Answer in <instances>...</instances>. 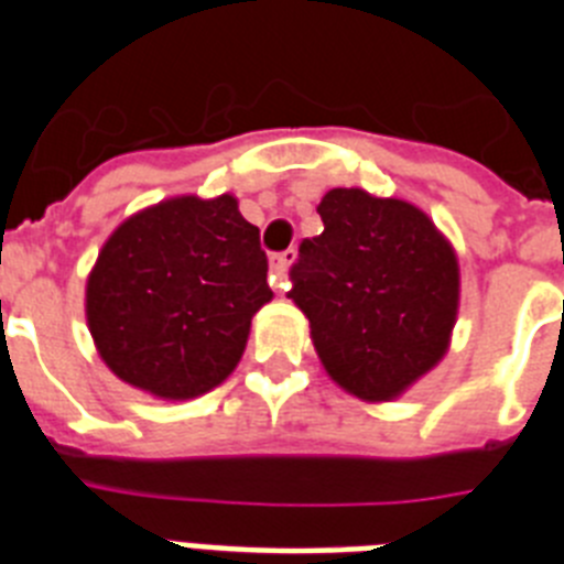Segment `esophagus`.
Listing matches in <instances>:
<instances>
[{
	"mask_svg": "<svg viewBox=\"0 0 564 564\" xmlns=\"http://www.w3.org/2000/svg\"><path fill=\"white\" fill-rule=\"evenodd\" d=\"M295 258V249H283V252H275L269 258V283L272 289H286V269Z\"/></svg>",
	"mask_w": 564,
	"mask_h": 564,
	"instance_id": "esophagus-1",
	"label": "esophagus"
}]
</instances>
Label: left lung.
Wrapping results in <instances>:
<instances>
[{
  "label": "left lung",
  "instance_id": "8db88e82",
  "mask_svg": "<svg viewBox=\"0 0 564 564\" xmlns=\"http://www.w3.org/2000/svg\"><path fill=\"white\" fill-rule=\"evenodd\" d=\"M323 232L303 238L289 297L310 317L332 380L364 400H391L445 355L459 272L429 215L364 189H329Z\"/></svg>",
  "mask_w": 564,
  "mask_h": 564
}]
</instances>
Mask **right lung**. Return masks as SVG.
<instances>
[{"instance_id":"1","label":"right lung","mask_w":564,"mask_h":564,"mask_svg":"<svg viewBox=\"0 0 564 564\" xmlns=\"http://www.w3.org/2000/svg\"><path fill=\"white\" fill-rule=\"evenodd\" d=\"M258 227L232 195L170 198L127 218L87 278V326L112 375L187 400L227 380L272 301Z\"/></svg>"}]
</instances>
